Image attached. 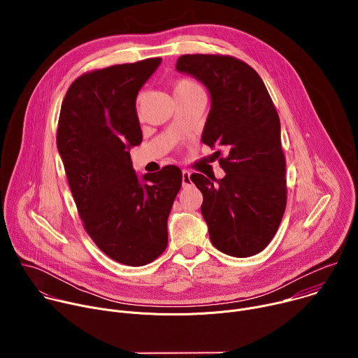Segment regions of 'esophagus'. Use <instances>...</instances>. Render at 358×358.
Instances as JSON below:
<instances>
[{
    "mask_svg": "<svg viewBox=\"0 0 358 358\" xmlns=\"http://www.w3.org/2000/svg\"><path fill=\"white\" fill-rule=\"evenodd\" d=\"M191 185V173L188 170H182V187H189Z\"/></svg>",
    "mask_w": 358,
    "mask_h": 358,
    "instance_id": "34e87169",
    "label": "esophagus"
}]
</instances>
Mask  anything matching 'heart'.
Wrapping results in <instances>:
<instances>
[{"instance_id":"obj_1","label":"heart","mask_w":358,"mask_h":358,"mask_svg":"<svg viewBox=\"0 0 358 358\" xmlns=\"http://www.w3.org/2000/svg\"><path fill=\"white\" fill-rule=\"evenodd\" d=\"M194 89H199V86L189 80V79H180L178 82H176L174 85V93H178V92H187V90H194Z\"/></svg>"}]
</instances>
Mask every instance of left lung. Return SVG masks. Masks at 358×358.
I'll return each instance as SVG.
<instances>
[{
  "instance_id": "left-lung-1",
  "label": "left lung",
  "mask_w": 358,
  "mask_h": 358,
  "mask_svg": "<svg viewBox=\"0 0 358 358\" xmlns=\"http://www.w3.org/2000/svg\"><path fill=\"white\" fill-rule=\"evenodd\" d=\"M176 68L208 89L211 110L201 140L227 151L220 159L227 174L215 185L191 176L202 192L210 239L229 257H252L269 245L286 208V162L273 101L257 71L234 57L182 55Z\"/></svg>"
}]
</instances>
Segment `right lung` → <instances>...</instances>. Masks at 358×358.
<instances>
[{
    "instance_id": "1",
    "label": "right lung",
    "mask_w": 358,
    "mask_h": 358,
    "mask_svg": "<svg viewBox=\"0 0 358 358\" xmlns=\"http://www.w3.org/2000/svg\"><path fill=\"white\" fill-rule=\"evenodd\" d=\"M162 58L79 76L62 101L57 145L83 227L113 261L143 266L167 248V220L182 173L166 166L140 180L130 147L143 140L136 97Z\"/></svg>"
}]
</instances>
